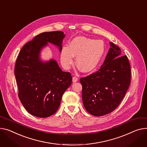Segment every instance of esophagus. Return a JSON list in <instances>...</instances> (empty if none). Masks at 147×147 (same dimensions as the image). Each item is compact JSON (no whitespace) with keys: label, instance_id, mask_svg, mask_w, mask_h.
<instances>
[{"label":"esophagus","instance_id":"obj_1","mask_svg":"<svg viewBox=\"0 0 147 147\" xmlns=\"http://www.w3.org/2000/svg\"><path fill=\"white\" fill-rule=\"evenodd\" d=\"M77 81H78V78H77V77L74 76V77H73V83H76V82H77Z\"/></svg>","mask_w":147,"mask_h":147}]
</instances>
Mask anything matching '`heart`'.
Instances as JSON below:
<instances>
[{
    "label": "heart",
    "instance_id": "obj_1",
    "mask_svg": "<svg viewBox=\"0 0 147 147\" xmlns=\"http://www.w3.org/2000/svg\"><path fill=\"white\" fill-rule=\"evenodd\" d=\"M105 46L101 40L84 36L74 38L69 45L63 46L60 54V62L65 69H69L76 63L84 73H89L99 65L105 54Z\"/></svg>",
    "mask_w": 147,
    "mask_h": 147
}]
</instances>
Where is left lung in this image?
Wrapping results in <instances>:
<instances>
[{"label": "left lung", "mask_w": 147, "mask_h": 147, "mask_svg": "<svg viewBox=\"0 0 147 147\" xmlns=\"http://www.w3.org/2000/svg\"><path fill=\"white\" fill-rule=\"evenodd\" d=\"M109 50L100 69L81 78L82 99L86 111L101 116L113 111L124 97L131 82V67L126 55L110 42Z\"/></svg>", "instance_id": "8db88e82"}]
</instances>
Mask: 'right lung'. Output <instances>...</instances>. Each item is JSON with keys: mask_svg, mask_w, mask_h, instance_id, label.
Listing matches in <instances>:
<instances>
[{"mask_svg": "<svg viewBox=\"0 0 147 147\" xmlns=\"http://www.w3.org/2000/svg\"><path fill=\"white\" fill-rule=\"evenodd\" d=\"M65 36L62 31L36 35L22 47L16 61L19 98L28 112L39 118H47L57 112L63 94L72 82L71 74L63 71L55 60L45 61L41 58L42 50L48 43L61 52Z\"/></svg>", "mask_w": 147, "mask_h": 147, "instance_id": "1", "label": "right lung"}]
</instances>
